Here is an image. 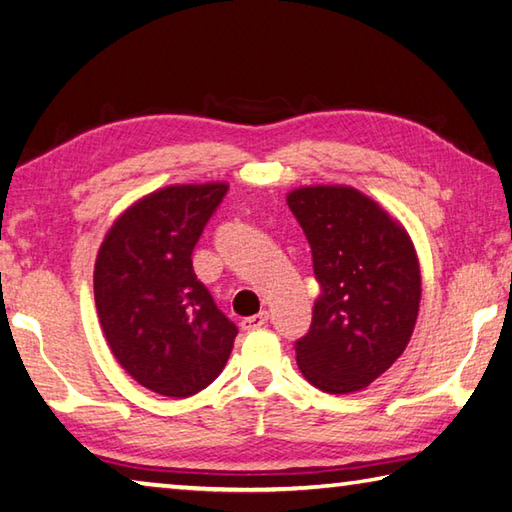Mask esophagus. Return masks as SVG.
Returning <instances> with one entry per match:
<instances>
[{
    "label": "esophagus",
    "mask_w": 512,
    "mask_h": 512,
    "mask_svg": "<svg viewBox=\"0 0 512 512\" xmlns=\"http://www.w3.org/2000/svg\"><path fill=\"white\" fill-rule=\"evenodd\" d=\"M268 324V313L266 310H262V313L257 315H250V317H244L242 319V328L244 330H255V328H262Z\"/></svg>",
    "instance_id": "34e87169"
}]
</instances>
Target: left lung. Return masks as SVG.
Returning a JSON list of instances; mask_svg holds the SVG:
<instances>
[{"instance_id":"left-lung-1","label":"left lung","mask_w":512,"mask_h":512,"mask_svg":"<svg viewBox=\"0 0 512 512\" xmlns=\"http://www.w3.org/2000/svg\"><path fill=\"white\" fill-rule=\"evenodd\" d=\"M288 208L319 284L313 322L295 342L299 370L324 393H353L393 366L413 335L422 299L413 242L355 188H299Z\"/></svg>"}]
</instances>
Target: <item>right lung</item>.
<instances>
[{
    "label": "right lung",
    "instance_id": "right-lung-1",
    "mask_svg": "<svg viewBox=\"0 0 512 512\" xmlns=\"http://www.w3.org/2000/svg\"><path fill=\"white\" fill-rule=\"evenodd\" d=\"M226 184L168 186L108 230L95 264V304L126 373L166 397H190L222 373L237 326L193 270V248Z\"/></svg>",
    "mask_w": 512,
    "mask_h": 512
}]
</instances>
